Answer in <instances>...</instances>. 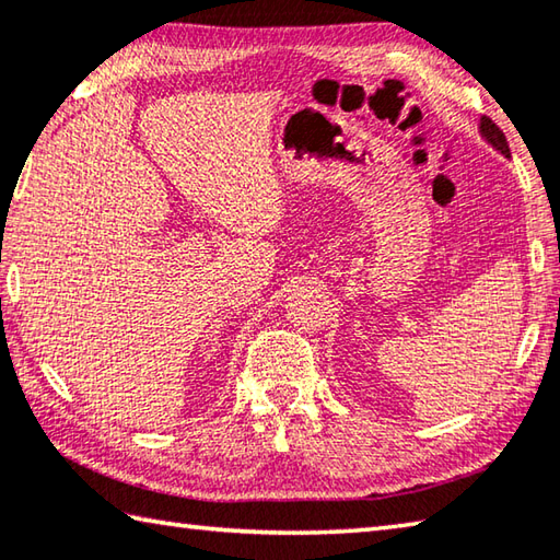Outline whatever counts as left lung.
Wrapping results in <instances>:
<instances>
[{
  "mask_svg": "<svg viewBox=\"0 0 560 560\" xmlns=\"http://www.w3.org/2000/svg\"><path fill=\"white\" fill-rule=\"evenodd\" d=\"M482 135L487 137V141H490L492 147H497L502 151L504 156H510V144H506V137H504V131L494 125V121L490 119V117H482Z\"/></svg>",
  "mask_w": 560,
  "mask_h": 560,
  "instance_id": "left-lung-1",
  "label": "left lung"
}]
</instances>
